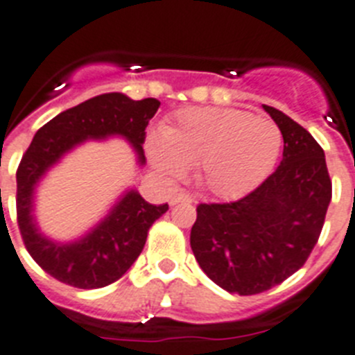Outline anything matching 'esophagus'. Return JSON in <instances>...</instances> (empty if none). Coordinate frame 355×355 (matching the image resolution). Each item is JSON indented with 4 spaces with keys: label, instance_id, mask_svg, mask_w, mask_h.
I'll list each match as a JSON object with an SVG mask.
<instances>
[{
    "label": "esophagus",
    "instance_id": "obj_1",
    "mask_svg": "<svg viewBox=\"0 0 355 355\" xmlns=\"http://www.w3.org/2000/svg\"><path fill=\"white\" fill-rule=\"evenodd\" d=\"M190 201H192V196H190V193H187V192H178L171 198L172 207H174V205H178V202H190Z\"/></svg>",
    "mask_w": 355,
    "mask_h": 355
}]
</instances>
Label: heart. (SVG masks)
<instances>
[{
    "mask_svg": "<svg viewBox=\"0 0 355 355\" xmlns=\"http://www.w3.org/2000/svg\"><path fill=\"white\" fill-rule=\"evenodd\" d=\"M280 148L282 131L271 118L232 107L184 109L147 140L157 172L180 180L198 166L199 184L219 198H237L257 187L272 171Z\"/></svg>",
    "mask_w": 355,
    "mask_h": 355,
    "instance_id": "heart-1",
    "label": "heart"
}]
</instances>
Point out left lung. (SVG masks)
<instances>
[{
  "instance_id": "1",
  "label": "left lung",
  "mask_w": 355,
  "mask_h": 355,
  "mask_svg": "<svg viewBox=\"0 0 355 355\" xmlns=\"http://www.w3.org/2000/svg\"><path fill=\"white\" fill-rule=\"evenodd\" d=\"M264 109L284 136L280 165L239 201L199 205L190 232L202 271L241 296L278 286L307 262L332 198L320 144L287 114L271 105Z\"/></svg>"
}]
</instances>
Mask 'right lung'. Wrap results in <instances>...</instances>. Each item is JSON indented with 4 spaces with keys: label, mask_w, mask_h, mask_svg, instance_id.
Instances as JSON below:
<instances>
[{
    "label": "right lung",
    "mask_w": 355,
    "mask_h": 355,
    "mask_svg": "<svg viewBox=\"0 0 355 355\" xmlns=\"http://www.w3.org/2000/svg\"><path fill=\"white\" fill-rule=\"evenodd\" d=\"M159 100H131L122 93L93 96L66 109L35 132L17 166V224L26 250L48 275L78 289H98L122 278L140 257L148 228L168 205H150L135 190L123 196L86 237L60 244L41 235L33 219V190L51 165L68 150L91 138L123 136L144 165L145 127Z\"/></svg>",
    "instance_id": "1"
}]
</instances>
